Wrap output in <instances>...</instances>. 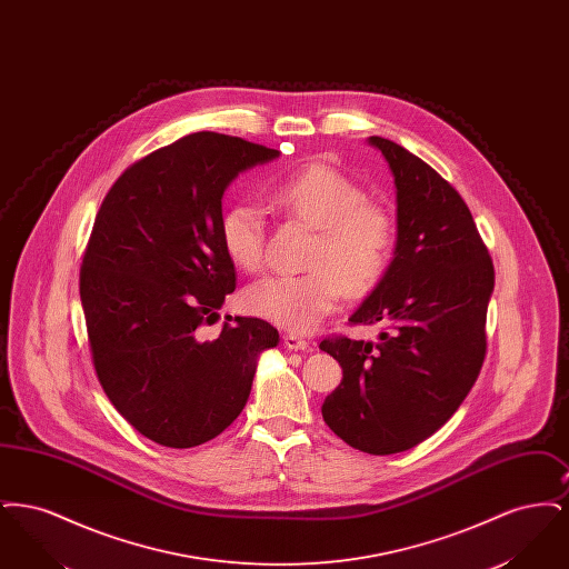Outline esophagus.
Returning <instances> with one entry per match:
<instances>
[{
    "label": "esophagus",
    "mask_w": 569,
    "mask_h": 569,
    "mask_svg": "<svg viewBox=\"0 0 569 569\" xmlns=\"http://www.w3.org/2000/svg\"><path fill=\"white\" fill-rule=\"evenodd\" d=\"M283 346H286L288 350H292V352H305V350H309V341H305L302 337H297V335H286V337H283Z\"/></svg>",
    "instance_id": "34e87169"
}]
</instances>
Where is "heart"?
Here are the masks:
<instances>
[{"mask_svg":"<svg viewBox=\"0 0 569 569\" xmlns=\"http://www.w3.org/2000/svg\"><path fill=\"white\" fill-rule=\"evenodd\" d=\"M269 198L286 213L318 230L309 253L311 271L269 274L244 288V309L290 332H309L350 297L369 292L388 269L395 247V221L350 177L325 163H309L274 181ZM228 258L244 271L264 256V216L258 204L239 202L219 223Z\"/></svg>","mask_w":569,"mask_h":569,"instance_id":"heart-1","label":"heart"}]
</instances>
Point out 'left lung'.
<instances>
[{
  "mask_svg": "<svg viewBox=\"0 0 569 569\" xmlns=\"http://www.w3.org/2000/svg\"><path fill=\"white\" fill-rule=\"evenodd\" d=\"M369 144L395 177L397 244L350 322L386 330L378 343H320L343 369L322 416L356 450L386 457L441 429L476 383L495 269L459 191L406 147L381 136Z\"/></svg>",
  "mask_w": 569,
  "mask_h": 569,
  "instance_id": "obj_1",
  "label": "left lung"
}]
</instances>
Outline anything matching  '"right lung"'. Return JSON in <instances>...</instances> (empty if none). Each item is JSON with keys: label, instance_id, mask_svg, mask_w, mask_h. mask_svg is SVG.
I'll return each instance as SVG.
<instances>
[{"label": "right lung", "instance_id": "1", "mask_svg": "<svg viewBox=\"0 0 569 569\" xmlns=\"http://www.w3.org/2000/svg\"><path fill=\"white\" fill-rule=\"evenodd\" d=\"M277 149L196 132L130 166L110 188L87 244L81 302L98 379L138 433L193 448L243 411L260 353L279 332L258 318L213 325L237 271L221 237V198ZM232 318H228V321Z\"/></svg>", "mask_w": 569, "mask_h": 569}]
</instances>
